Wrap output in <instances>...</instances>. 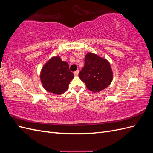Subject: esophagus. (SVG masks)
<instances>
[{
  "mask_svg": "<svg viewBox=\"0 0 153 153\" xmlns=\"http://www.w3.org/2000/svg\"><path fill=\"white\" fill-rule=\"evenodd\" d=\"M78 73H79V71H78V70H76V71L74 72V75H75V76H78Z\"/></svg>",
  "mask_w": 153,
  "mask_h": 153,
  "instance_id": "34e87169",
  "label": "esophagus"
}]
</instances>
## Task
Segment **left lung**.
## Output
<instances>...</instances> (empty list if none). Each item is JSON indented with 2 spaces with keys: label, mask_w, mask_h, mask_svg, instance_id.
Wrapping results in <instances>:
<instances>
[{
  "label": "left lung",
  "mask_w": 153,
  "mask_h": 153,
  "mask_svg": "<svg viewBox=\"0 0 153 153\" xmlns=\"http://www.w3.org/2000/svg\"><path fill=\"white\" fill-rule=\"evenodd\" d=\"M78 76L88 89L97 92L105 89L113 80V73L109 62L98 55L88 53L85 64Z\"/></svg>",
  "instance_id": "1"
}]
</instances>
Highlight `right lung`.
I'll return each instance as SVG.
<instances>
[{
  "mask_svg": "<svg viewBox=\"0 0 153 153\" xmlns=\"http://www.w3.org/2000/svg\"><path fill=\"white\" fill-rule=\"evenodd\" d=\"M74 74L69 71L67 62L60 57H53L43 66L40 79L45 89L55 94H61L68 89Z\"/></svg>",
  "mask_w": 153,
  "mask_h": 153,
  "instance_id": "obj_1",
  "label": "right lung"
}]
</instances>
